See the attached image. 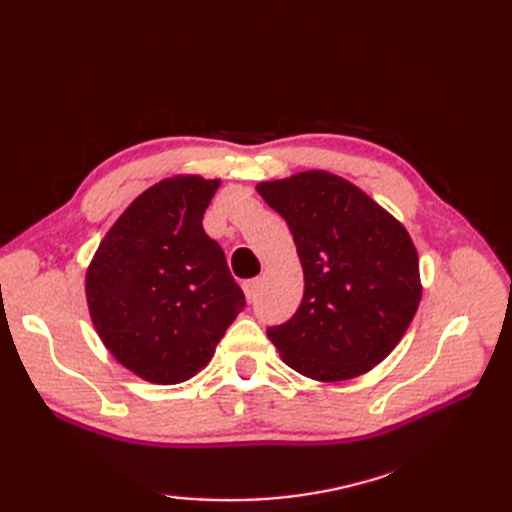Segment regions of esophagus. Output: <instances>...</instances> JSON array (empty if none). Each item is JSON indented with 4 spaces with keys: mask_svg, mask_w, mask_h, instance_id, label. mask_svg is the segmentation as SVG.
Here are the masks:
<instances>
[{
    "mask_svg": "<svg viewBox=\"0 0 512 512\" xmlns=\"http://www.w3.org/2000/svg\"><path fill=\"white\" fill-rule=\"evenodd\" d=\"M258 288H260V280H258V277H254V280H247V282H243V292H245L247 301L252 303V301L256 299Z\"/></svg>",
    "mask_w": 512,
    "mask_h": 512,
    "instance_id": "obj_1",
    "label": "esophagus"
}]
</instances>
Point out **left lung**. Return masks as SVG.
<instances>
[{
	"label": "left lung",
	"mask_w": 512,
	"mask_h": 512,
	"mask_svg": "<svg viewBox=\"0 0 512 512\" xmlns=\"http://www.w3.org/2000/svg\"><path fill=\"white\" fill-rule=\"evenodd\" d=\"M256 190L286 220L305 275L297 312L267 327L273 346L307 378L365 374L399 344L421 301L406 228L324 170L258 183Z\"/></svg>",
	"instance_id": "obj_1"
}]
</instances>
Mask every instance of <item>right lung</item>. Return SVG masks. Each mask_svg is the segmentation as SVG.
<instances>
[{"instance_id":"1","label":"right lung","mask_w":512,"mask_h":512,"mask_svg":"<svg viewBox=\"0 0 512 512\" xmlns=\"http://www.w3.org/2000/svg\"><path fill=\"white\" fill-rule=\"evenodd\" d=\"M218 185L203 177L156 183L106 232L87 271L100 339L149 382L192 378L245 307L220 243L203 228Z\"/></svg>"}]
</instances>
